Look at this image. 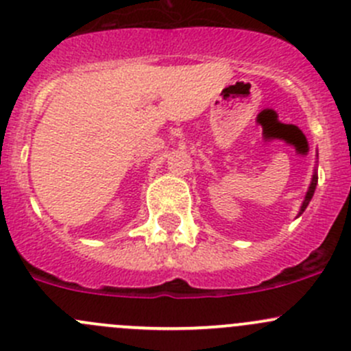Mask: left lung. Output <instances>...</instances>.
I'll use <instances>...</instances> for the list:
<instances>
[{"label": "left lung", "mask_w": 351, "mask_h": 351, "mask_svg": "<svg viewBox=\"0 0 351 351\" xmlns=\"http://www.w3.org/2000/svg\"><path fill=\"white\" fill-rule=\"evenodd\" d=\"M316 185H317V171H314V175H313V180H311V185H309V189H307V193H306V197H304V202H302V205H300L299 215L302 214V212L306 210V208H307V205H309L311 198H313V195H314V190H316Z\"/></svg>", "instance_id": "obj_1"}]
</instances>
